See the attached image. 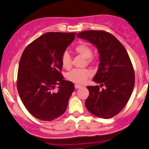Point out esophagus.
Returning <instances> with one entry per match:
<instances>
[{"label": "esophagus", "mask_w": 149, "mask_h": 149, "mask_svg": "<svg viewBox=\"0 0 149 149\" xmlns=\"http://www.w3.org/2000/svg\"><path fill=\"white\" fill-rule=\"evenodd\" d=\"M74 87H75V88H76V89H78V88H81L82 86H80V85H78V84H75Z\"/></svg>", "instance_id": "esophagus-1"}]
</instances>
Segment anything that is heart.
I'll use <instances>...</instances> for the list:
<instances>
[{"mask_svg":"<svg viewBox=\"0 0 149 149\" xmlns=\"http://www.w3.org/2000/svg\"><path fill=\"white\" fill-rule=\"evenodd\" d=\"M74 49L80 55H81L84 58H87L88 63H93L94 61L92 58L93 49L87 43L82 42V43L78 44L75 47ZM61 64L65 69H69L71 67V56L67 51L64 52L63 54H62ZM91 71L88 69H74L66 74V79L73 83L83 84L86 81L87 79L91 76Z\"/></svg>","mask_w":149,"mask_h":149,"instance_id":"heart-1","label":"heart"}]
</instances>
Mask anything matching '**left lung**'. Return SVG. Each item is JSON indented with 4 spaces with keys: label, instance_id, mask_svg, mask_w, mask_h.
Wrapping results in <instances>:
<instances>
[{
    "label": "left lung",
    "instance_id": "8db88e82",
    "mask_svg": "<svg viewBox=\"0 0 149 149\" xmlns=\"http://www.w3.org/2000/svg\"><path fill=\"white\" fill-rule=\"evenodd\" d=\"M77 36L97 47L100 56L98 70L93 81L99 86H88V111L101 118H111L120 112L133 93L135 74L127 51L118 39L104 31L88 30Z\"/></svg>",
    "mask_w": 149,
    "mask_h": 149
}]
</instances>
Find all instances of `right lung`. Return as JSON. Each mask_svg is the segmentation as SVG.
Masks as SVG:
<instances>
[{
	"label": "right lung",
	"mask_w": 149,
	"mask_h": 149,
	"mask_svg": "<svg viewBox=\"0 0 149 149\" xmlns=\"http://www.w3.org/2000/svg\"><path fill=\"white\" fill-rule=\"evenodd\" d=\"M76 33L48 32L24 49L20 59L17 89L26 109L40 120L52 121L65 113L74 86L63 80L61 56ZM58 85V90H54Z\"/></svg>",
	"instance_id": "obj_1"
}]
</instances>
